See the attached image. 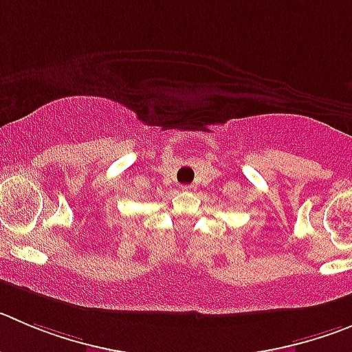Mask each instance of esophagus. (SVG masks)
<instances>
[{
	"mask_svg": "<svg viewBox=\"0 0 352 352\" xmlns=\"http://www.w3.org/2000/svg\"><path fill=\"white\" fill-rule=\"evenodd\" d=\"M180 189H182V191H186V192H191V191H195L196 187L195 186H182Z\"/></svg>",
	"mask_w": 352,
	"mask_h": 352,
	"instance_id": "1",
	"label": "esophagus"
}]
</instances>
